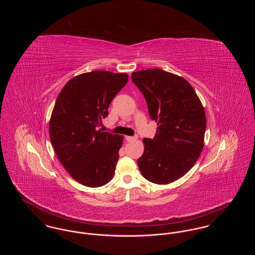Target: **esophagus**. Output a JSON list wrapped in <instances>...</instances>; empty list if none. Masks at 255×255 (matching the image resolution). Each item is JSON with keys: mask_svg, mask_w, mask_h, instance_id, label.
<instances>
[{"mask_svg": "<svg viewBox=\"0 0 255 255\" xmlns=\"http://www.w3.org/2000/svg\"><path fill=\"white\" fill-rule=\"evenodd\" d=\"M125 138H126V140H127V141H133V140H135V139H136V136L126 135V136H125Z\"/></svg>", "mask_w": 255, "mask_h": 255, "instance_id": "obj_1", "label": "esophagus"}]
</instances>
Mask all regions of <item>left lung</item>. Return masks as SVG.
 I'll return each instance as SVG.
<instances>
[{
    "instance_id": "8db88e82",
    "label": "left lung",
    "mask_w": 255,
    "mask_h": 255,
    "mask_svg": "<svg viewBox=\"0 0 255 255\" xmlns=\"http://www.w3.org/2000/svg\"><path fill=\"white\" fill-rule=\"evenodd\" d=\"M131 77L158 125L155 137L143 139L144 152L137 159L139 171L157 184L175 182L192 168L204 148V106L182 76L151 69L132 73Z\"/></svg>"
}]
</instances>
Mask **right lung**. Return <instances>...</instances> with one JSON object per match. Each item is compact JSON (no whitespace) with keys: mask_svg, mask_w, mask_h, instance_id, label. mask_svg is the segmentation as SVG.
<instances>
[{"mask_svg":"<svg viewBox=\"0 0 255 255\" xmlns=\"http://www.w3.org/2000/svg\"><path fill=\"white\" fill-rule=\"evenodd\" d=\"M127 73L93 71L63 87L49 121V137L64 168L76 182L99 187L112 180L123 135L99 129Z\"/></svg>","mask_w":255,"mask_h":255,"instance_id":"right-lung-1","label":"right lung"}]
</instances>
